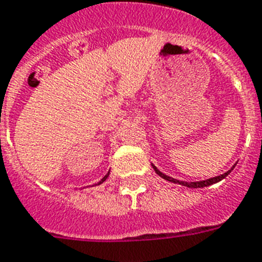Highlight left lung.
<instances>
[{"label": "left lung", "mask_w": 262, "mask_h": 262, "mask_svg": "<svg viewBox=\"0 0 262 262\" xmlns=\"http://www.w3.org/2000/svg\"><path fill=\"white\" fill-rule=\"evenodd\" d=\"M237 164V163H235ZM235 164L233 165V167L229 169L227 172H225V173H222V175L220 176H215V178H210V179H206V180H201V182H183V180H178V179H173V178H171V176H168L165 175V173H163L161 171H159L155 165L152 164L153 169H155V172H156L157 175L160 176V178H163V179L168 180V182H172V183H178V184H182V186L184 187H188V188H203V187H208V186H211V184H215V183L221 182L222 179H225L229 173H230L233 169H234Z\"/></svg>", "instance_id": "obj_1"}]
</instances>
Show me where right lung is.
<instances>
[{
  "label": "right lung",
  "mask_w": 262,
  "mask_h": 262,
  "mask_svg": "<svg viewBox=\"0 0 262 262\" xmlns=\"http://www.w3.org/2000/svg\"><path fill=\"white\" fill-rule=\"evenodd\" d=\"M109 173H110V171H109V172H107V173H106V175H105V176H103V178H102V179H101V180H99V182H98V183H97V184H95V186H99V184H102V183L105 182V180H106V179H107V178H109Z\"/></svg>",
  "instance_id": "1"
}]
</instances>
